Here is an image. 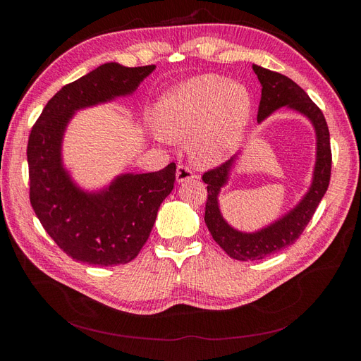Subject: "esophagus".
Returning <instances> with one entry per match:
<instances>
[{
  "label": "esophagus",
  "instance_id": "34e87169",
  "mask_svg": "<svg viewBox=\"0 0 361 361\" xmlns=\"http://www.w3.org/2000/svg\"><path fill=\"white\" fill-rule=\"evenodd\" d=\"M192 178H194L192 170L188 166H185V164H179L178 170H176V180L178 182H187Z\"/></svg>",
  "mask_w": 361,
  "mask_h": 361
}]
</instances>
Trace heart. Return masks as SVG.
I'll list each match as a JSON object with an SVG mask.
<instances>
[{
    "mask_svg": "<svg viewBox=\"0 0 361 361\" xmlns=\"http://www.w3.org/2000/svg\"><path fill=\"white\" fill-rule=\"evenodd\" d=\"M251 113V96L243 84L221 75L194 76L164 94L154 118L158 133L170 140L190 137L195 162H220L241 141Z\"/></svg>",
    "mask_w": 361,
    "mask_h": 361,
    "instance_id": "1",
    "label": "heart"
}]
</instances>
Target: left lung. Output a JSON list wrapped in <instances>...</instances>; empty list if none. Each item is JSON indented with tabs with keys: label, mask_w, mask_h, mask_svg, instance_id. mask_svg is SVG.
Here are the masks:
<instances>
[{
	"label": "left lung",
	"mask_w": 361,
	"mask_h": 361,
	"mask_svg": "<svg viewBox=\"0 0 361 361\" xmlns=\"http://www.w3.org/2000/svg\"><path fill=\"white\" fill-rule=\"evenodd\" d=\"M253 71L262 84L257 122H262L271 113L288 105L292 110H297L312 120L316 129V138H318V152H316L313 183L305 197L288 215L256 233H243L235 231L223 220L220 207H218V192L226 183L228 170H231L235 159H228L203 173L202 179L207 183L204 223L209 228L214 241L228 256L236 260L264 259L297 241L326 192L331 176L330 130L319 106L288 76L256 66V64H253Z\"/></svg>",
	"instance_id": "obj_1"
}]
</instances>
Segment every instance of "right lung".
<instances>
[{
    "mask_svg": "<svg viewBox=\"0 0 361 361\" xmlns=\"http://www.w3.org/2000/svg\"><path fill=\"white\" fill-rule=\"evenodd\" d=\"M155 64L125 68L105 63L61 87L43 108L28 137L30 202L39 221L64 253L94 267L123 265L146 244L164 199L176 180V164L118 176L105 191L78 190L61 166L64 128L80 108L133 93Z\"/></svg>",
    "mask_w": 361,
    "mask_h": 361,
    "instance_id": "obj_1",
    "label": "right lung"
}]
</instances>
